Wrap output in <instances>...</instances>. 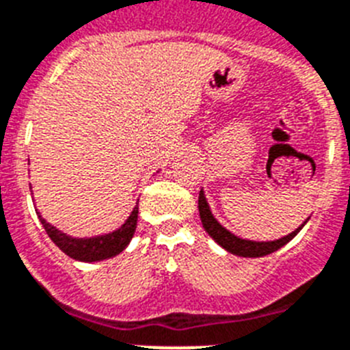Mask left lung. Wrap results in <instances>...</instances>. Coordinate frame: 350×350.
<instances>
[{"label": "left lung", "mask_w": 350, "mask_h": 350, "mask_svg": "<svg viewBox=\"0 0 350 350\" xmlns=\"http://www.w3.org/2000/svg\"><path fill=\"white\" fill-rule=\"evenodd\" d=\"M198 211H200V219H202V225H204L205 232L211 235L217 244H219L223 250H226L232 255L244 256V258H258V256H265L269 253H274L276 250L285 246L286 243H291L295 235L299 234L301 228H303L308 219L304 221L303 225L297 226V228L288 235H283L282 239H276V241H250V239H243L239 235L232 234L230 230H226L225 226L221 225L219 221L214 217L211 207H208V202L205 198L204 189L200 191L198 196Z\"/></svg>", "instance_id": "obj_1"}]
</instances>
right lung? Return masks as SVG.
Returning a JSON list of instances; mask_svg holds the SVG:
<instances>
[{
	"label": "right lung",
	"instance_id": "add662e5",
	"mask_svg": "<svg viewBox=\"0 0 350 350\" xmlns=\"http://www.w3.org/2000/svg\"><path fill=\"white\" fill-rule=\"evenodd\" d=\"M37 211V208H35ZM37 216L40 219L42 226L51 237V241L56 246L68 255L74 260L79 262H100L113 258V256L120 255L124 252L127 244L131 243V239L134 237L136 232V223H138V204L134 205L133 212L129 217L124 221V225L118 226L113 232L100 235H92V237H72V235L64 234L62 230L47 223L44 217L40 216V212L37 211Z\"/></svg>",
	"mask_w": 350,
	"mask_h": 350
}]
</instances>
